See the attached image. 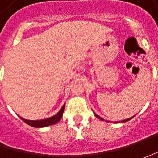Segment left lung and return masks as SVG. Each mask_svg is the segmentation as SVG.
I'll return each mask as SVG.
<instances>
[{
  "mask_svg": "<svg viewBox=\"0 0 158 158\" xmlns=\"http://www.w3.org/2000/svg\"><path fill=\"white\" fill-rule=\"evenodd\" d=\"M94 114H95V116H96V117H97V118H99V119H101V120H105V119H104V118H101L100 116H98V114H96V113H95V112H94ZM133 117H134V116H133ZM133 117H131V118H127V119H124V120H122V121H121V122H126V121H128V120H130L131 118H133Z\"/></svg>",
  "mask_w": 158,
  "mask_h": 158,
  "instance_id": "obj_1",
  "label": "left lung"
}]
</instances>
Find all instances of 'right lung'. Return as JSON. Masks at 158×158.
Instances as JSON below:
<instances>
[{
	"label": "right lung",
	"mask_w": 158,
	"mask_h": 158,
	"mask_svg": "<svg viewBox=\"0 0 158 158\" xmlns=\"http://www.w3.org/2000/svg\"><path fill=\"white\" fill-rule=\"evenodd\" d=\"M64 109H65V105L62 106V108L60 110V112H58L57 114H55L54 116L50 117V118H44V119H40V120H29V119H25V118H20L26 123V124L30 125L31 127H45L47 126H51V125L56 124L57 122H59L60 120V118L62 117L63 114Z\"/></svg>",
	"instance_id": "1"
}]
</instances>
